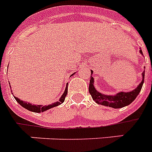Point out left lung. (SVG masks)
I'll return each mask as SVG.
<instances>
[{
	"label": "left lung",
	"mask_w": 152,
	"mask_h": 152,
	"mask_svg": "<svg viewBox=\"0 0 152 152\" xmlns=\"http://www.w3.org/2000/svg\"><path fill=\"white\" fill-rule=\"evenodd\" d=\"M140 53L143 55L142 50H140ZM144 72L142 73L143 80L138 85L137 87L134 89V91L129 92H119L115 95H105L100 92L94 88V78L91 75V80H90V85H89V93L91 94V97L94 101H95L96 103L102 104V105L108 106L113 108H123L126 105H129L134 102L137 96L139 94L140 90L142 88L143 83L144 80ZM91 73H93V71L91 70Z\"/></svg>",
	"instance_id": "8db88e82"
}]
</instances>
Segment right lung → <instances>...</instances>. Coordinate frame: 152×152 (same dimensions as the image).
<instances>
[{
  "instance_id": "right-lung-1",
  "label": "right lung",
  "mask_w": 152,
  "mask_h": 152,
  "mask_svg": "<svg viewBox=\"0 0 152 152\" xmlns=\"http://www.w3.org/2000/svg\"><path fill=\"white\" fill-rule=\"evenodd\" d=\"M68 93V85H66V87H65V92L63 93V94L61 95V97H60L58 102H56L55 103H52L51 104H48V105H41V104H39V105H35V104H32L30 103H27V102H24V101H21L19 98L15 97V99L16 100V102H18V104L22 105L23 108H25L26 109L29 111H31L33 112H44V111H47L50 108H52L54 107H56V106L61 104V103H63L64 101H65V98L67 95Z\"/></svg>"
}]
</instances>
